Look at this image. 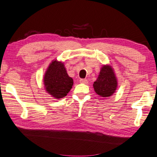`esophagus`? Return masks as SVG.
<instances>
[{"mask_svg": "<svg viewBox=\"0 0 157 157\" xmlns=\"http://www.w3.org/2000/svg\"><path fill=\"white\" fill-rule=\"evenodd\" d=\"M79 82H80L81 83H83V84H86L88 82L87 79H79Z\"/></svg>", "mask_w": 157, "mask_h": 157, "instance_id": "34e87169", "label": "esophagus"}]
</instances>
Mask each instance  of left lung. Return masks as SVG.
I'll return each instance as SVG.
<instances>
[{"label": "left lung", "mask_w": 157, "mask_h": 157, "mask_svg": "<svg viewBox=\"0 0 157 157\" xmlns=\"http://www.w3.org/2000/svg\"><path fill=\"white\" fill-rule=\"evenodd\" d=\"M117 86L118 82L113 68L110 65H104L93 84L95 92L102 97H109L116 92Z\"/></svg>", "instance_id": "obj_1"}]
</instances>
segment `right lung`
<instances>
[{
  "label": "right lung",
  "mask_w": 157,
  "mask_h": 157,
  "mask_svg": "<svg viewBox=\"0 0 157 157\" xmlns=\"http://www.w3.org/2000/svg\"><path fill=\"white\" fill-rule=\"evenodd\" d=\"M46 91L56 99L67 95L73 85V79L68 76L63 63L53 60L46 70L44 78Z\"/></svg>",
  "instance_id": "add662e5"
}]
</instances>
